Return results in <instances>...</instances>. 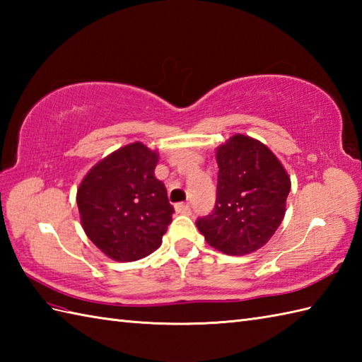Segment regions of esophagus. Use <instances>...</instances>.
Wrapping results in <instances>:
<instances>
[{"label": "esophagus", "mask_w": 362, "mask_h": 362, "mask_svg": "<svg viewBox=\"0 0 362 362\" xmlns=\"http://www.w3.org/2000/svg\"><path fill=\"white\" fill-rule=\"evenodd\" d=\"M175 211L182 213V214H189L191 213V206L188 204H177L175 205Z\"/></svg>", "instance_id": "1"}]
</instances>
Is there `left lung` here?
<instances>
[{
    "instance_id": "8db88e82",
    "label": "left lung",
    "mask_w": 362,
    "mask_h": 362,
    "mask_svg": "<svg viewBox=\"0 0 362 362\" xmlns=\"http://www.w3.org/2000/svg\"><path fill=\"white\" fill-rule=\"evenodd\" d=\"M218 197L196 226L213 249L247 255L271 240L286 213L291 179L266 144L236 134L218 146Z\"/></svg>"
}]
</instances>
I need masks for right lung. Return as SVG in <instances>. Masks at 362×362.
Returning a JSON list of instances; mask_svg holds the SVG:
<instances>
[{
    "instance_id": "1",
    "label": "right lung",
    "mask_w": 362,
    "mask_h": 362,
    "mask_svg": "<svg viewBox=\"0 0 362 362\" xmlns=\"http://www.w3.org/2000/svg\"><path fill=\"white\" fill-rule=\"evenodd\" d=\"M157 163V151L130 143L99 160L78 188L83 232L115 261L151 255L171 224L174 209L153 173Z\"/></svg>"
}]
</instances>
